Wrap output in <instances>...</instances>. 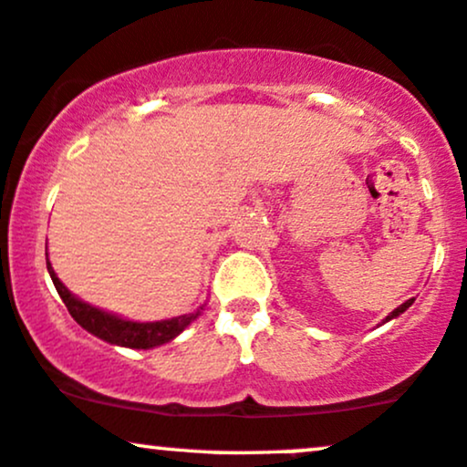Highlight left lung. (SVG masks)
Segmentation results:
<instances>
[{
    "mask_svg": "<svg viewBox=\"0 0 467 467\" xmlns=\"http://www.w3.org/2000/svg\"><path fill=\"white\" fill-rule=\"evenodd\" d=\"M412 304H414V299H408L406 304H401V306H399V308H394V310L390 312V315H388L386 319H383V324H386V321H390V319H397V317H399V315H403V312H406Z\"/></svg>",
    "mask_w": 467,
    "mask_h": 467,
    "instance_id": "8db88e82",
    "label": "left lung"
}]
</instances>
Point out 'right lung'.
<instances>
[{
	"instance_id": "add662e5",
	"label": "right lung",
	"mask_w": 467,
	"mask_h": 467,
	"mask_svg": "<svg viewBox=\"0 0 467 467\" xmlns=\"http://www.w3.org/2000/svg\"><path fill=\"white\" fill-rule=\"evenodd\" d=\"M46 268H48L50 279H53L55 288H57L61 301H64L66 308H68L70 317H73L84 330L95 335L97 339L112 343V346L132 348V350H150V348L163 346V343L172 341L175 337L182 335V332L202 315V310L206 308V304H203L194 312H191V315H179L172 317V319L130 321L119 315H112V312L95 308V306L86 304L79 296H75L73 292L61 284L59 276L55 275L53 265H50L48 261V254H46Z\"/></svg>"
}]
</instances>
